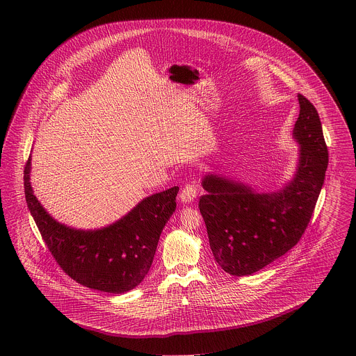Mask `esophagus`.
I'll list each match as a JSON object with an SVG mask.
<instances>
[{
	"mask_svg": "<svg viewBox=\"0 0 356 356\" xmlns=\"http://www.w3.org/2000/svg\"><path fill=\"white\" fill-rule=\"evenodd\" d=\"M197 196V186L195 184H186L180 192V202L181 203H192Z\"/></svg>",
	"mask_w": 356,
	"mask_h": 356,
	"instance_id": "1",
	"label": "esophagus"
}]
</instances>
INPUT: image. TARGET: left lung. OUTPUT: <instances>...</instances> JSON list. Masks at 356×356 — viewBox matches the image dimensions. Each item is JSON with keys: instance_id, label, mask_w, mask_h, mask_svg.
<instances>
[{"instance_id": "8db88e82", "label": "left lung", "mask_w": 356, "mask_h": 356, "mask_svg": "<svg viewBox=\"0 0 356 356\" xmlns=\"http://www.w3.org/2000/svg\"><path fill=\"white\" fill-rule=\"evenodd\" d=\"M299 118L292 131L299 144L293 177L276 192L263 193L241 181L208 173L200 197L215 260L235 276L252 275L298 244L314 213L328 165V151L316 108L298 95Z\"/></svg>"}]
</instances>
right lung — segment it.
Returning <instances> with one entry per match:
<instances>
[{
  "label": "right lung",
  "mask_w": 356,
  "mask_h": 356,
  "mask_svg": "<svg viewBox=\"0 0 356 356\" xmlns=\"http://www.w3.org/2000/svg\"><path fill=\"white\" fill-rule=\"evenodd\" d=\"M29 156L24 170L28 208L63 271L85 287L124 293L138 286L152 266L163 228L176 209L179 186L145 197L102 229H76L54 220L34 196Z\"/></svg>",
  "instance_id": "right-lung-1"
}]
</instances>
